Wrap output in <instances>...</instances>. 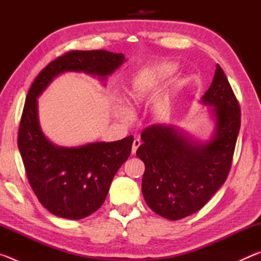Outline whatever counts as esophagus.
I'll list each match as a JSON object with an SVG mask.
<instances>
[{"instance_id": "34e87169", "label": "esophagus", "mask_w": 261, "mask_h": 261, "mask_svg": "<svg viewBox=\"0 0 261 261\" xmlns=\"http://www.w3.org/2000/svg\"><path fill=\"white\" fill-rule=\"evenodd\" d=\"M141 141L139 139H135L134 140V144H132V154H136L137 149H138V147L140 146Z\"/></svg>"}]
</instances>
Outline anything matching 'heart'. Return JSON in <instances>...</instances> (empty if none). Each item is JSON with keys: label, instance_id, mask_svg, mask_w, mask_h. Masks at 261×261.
<instances>
[{"label": "heart", "instance_id": "obj_1", "mask_svg": "<svg viewBox=\"0 0 261 261\" xmlns=\"http://www.w3.org/2000/svg\"><path fill=\"white\" fill-rule=\"evenodd\" d=\"M176 65L173 63H162L151 70L139 73L127 91V101L132 105H139L147 98L159 83L165 81L175 72ZM127 110L122 108V116L127 117Z\"/></svg>", "mask_w": 261, "mask_h": 261}]
</instances>
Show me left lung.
I'll return each instance as SVG.
<instances>
[{
	"instance_id": "8db88e82",
	"label": "left lung",
	"mask_w": 261,
	"mask_h": 261,
	"mask_svg": "<svg viewBox=\"0 0 261 261\" xmlns=\"http://www.w3.org/2000/svg\"><path fill=\"white\" fill-rule=\"evenodd\" d=\"M201 102L212 106L215 130L198 143L171 125L155 124L141 134L137 156L145 163L141 190L149 208L179 220L202 208L222 187L231 167L241 127V109L220 65Z\"/></svg>"
}]
</instances>
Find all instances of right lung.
<instances>
[{
  "mask_svg": "<svg viewBox=\"0 0 261 261\" xmlns=\"http://www.w3.org/2000/svg\"><path fill=\"white\" fill-rule=\"evenodd\" d=\"M123 62L124 55L107 50L69 51L42 69L26 95L18 148L35 196L60 218L79 220L100 208L115 174L130 156L134 137L76 147L56 146L39 124L37 99L61 73L85 72L105 81Z\"/></svg>",
  "mask_w": 261,
  "mask_h": 261,
  "instance_id": "right-lung-1",
  "label": "right lung"
}]
</instances>
